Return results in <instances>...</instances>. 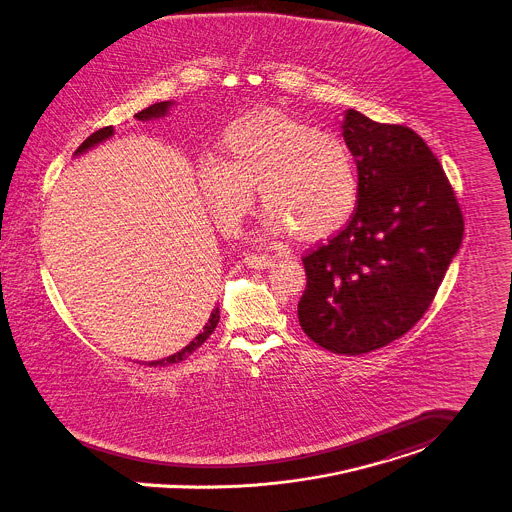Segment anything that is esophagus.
<instances>
[{
    "instance_id": "34e87169",
    "label": "esophagus",
    "mask_w": 512,
    "mask_h": 512,
    "mask_svg": "<svg viewBox=\"0 0 512 512\" xmlns=\"http://www.w3.org/2000/svg\"><path fill=\"white\" fill-rule=\"evenodd\" d=\"M244 262H246V266H248V268H254V270H266V268H272V266L276 264V258L266 256V254H246Z\"/></svg>"
}]
</instances>
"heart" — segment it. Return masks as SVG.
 Segmentation results:
<instances>
[{
    "label": "heart",
    "instance_id": "b5f03b06",
    "mask_svg": "<svg viewBox=\"0 0 512 512\" xmlns=\"http://www.w3.org/2000/svg\"><path fill=\"white\" fill-rule=\"evenodd\" d=\"M219 158L197 166L201 195L227 233L238 231L254 203L268 211L272 233L319 240L342 229L358 203V168L346 140L279 113L246 115L225 131Z\"/></svg>",
    "mask_w": 512,
    "mask_h": 512
}]
</instances>
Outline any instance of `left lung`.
<instances>
[{
    "label": "left lung",
    "mask_w": 512,
    "mask_h": 512,
    "mask_svg": "<svg viewBox=\"0 0 512 512\" xmlns=\"http://www.w3.org/2000/svg\"><path fill=\"white\" fill-rule=\"evenodd\" d=\"M342 129L358 166V203L340 233L303 256L297 315L328 352L360 356L401 338L428 311L462 244L464 215L413 129L354 109Z\"/></svg>",
    "instance_id": "1"
}]
</instances>
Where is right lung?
Segmentation results:
<instances>
[{
    "label": "right lung",
    "mask_w": 512,
    "mask_h": 512,
    "mask_svg": "<svg viewBox=\"0 0 512 512\" xmlns=\"http://www.w3.org/2000/svg\"><path fill=\"white\" fill-rule=\"evenodd\" d=\"M172 105V101H160V103H154V105H150V107H146V109H142L139 111L135 117L139 119V121H148V119H156V117H164L166 113H168V107ZM115 133V129L113 127H103V129H99V131H95L93 135H90L88 139L84 140L80 146H78V150H76V154H82V152H86L88 148H92L95 144H99L101 140L109 139L111 135ZM219 323V307H215L213 309V313H211V317H209V321H207V325L203 326V330L187 344L186 348H182L180 352H176L174 356H168V358H162V360H156V362H148V364H144V366H148V368H164V366H170V364H178V362H182V360H186L189 354H193L209 336H211V332L215 330V326Z\"/></svg>",
    "instance_id": "right-lung-1"
}]
</instances>
